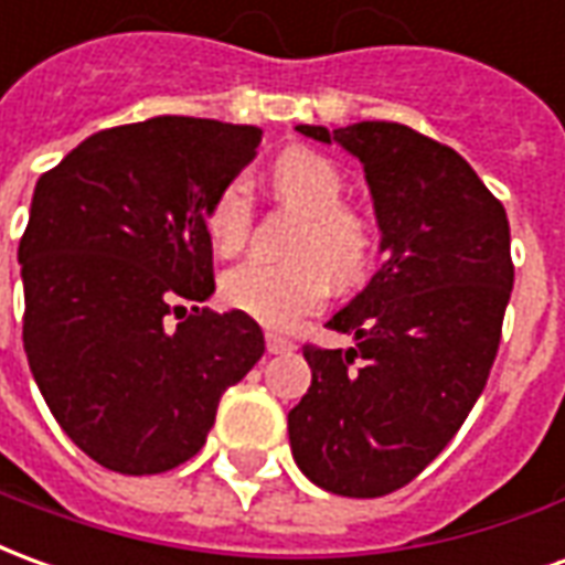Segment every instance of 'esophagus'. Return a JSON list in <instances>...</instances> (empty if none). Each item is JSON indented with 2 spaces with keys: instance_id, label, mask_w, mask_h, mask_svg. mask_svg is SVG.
Instances as JSON below:
<instances>
[{
  "instance_id": "34e87169",
  "label": "esophagus",
  "mask_w": 565,
  "mask_h": 565,
  "mask_svg": "<svg viewBox=\"0 0 565 565\" xmlns=\"http://www.w3.org/2000/svg\"><path fill=\"white\" fill-rule=\"evenodd\" d=\"M266 348H269V354H287V351H294V342L278 332H266Z\"/></svg>"
}]
</instances>
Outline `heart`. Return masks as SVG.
<instances>
[{"label":"heart","instance_id":"1","mask_svg":"<svg viewBox=\"0 0 565 565\" xmlns=\"http://www.w3.org/2000/svg\"><path fill=\"white\" fill-rule=\"evenodd\" d=\"M269 181L284 205L302 211L290 259L254 257L223 275V302L266 327H290L323 306L330 287L366 281L379 254V230L366 211L348 205L339 166L308 148L284 150L271 162ZM254 230V202L242 178H230L205 205V233L223 257L245 250Z\"/></svg>","mask_w":565,"mask_h":565}]
</instances>
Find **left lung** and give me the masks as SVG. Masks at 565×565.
Returning <instances> with one entry per match:
<instances>
[{"mask_svg": "<svg viewBox=\"0 0 565 565\" xmlns=\"http://www.w3.org/2000/svg\"><path fill=\"white\" fill-rule=\"evenodd\" d=\"M363 162L387 259L330 330L354 348L306 344L311 387L287 415L302 472L339 497L415 481L484 391L514 263L505 209L448 145L403 124L296 127Z\"/></svg>", "mask_w": 565, "mask_h": 565, "instance_id": "1", "label": "left lung"}]
</instances>
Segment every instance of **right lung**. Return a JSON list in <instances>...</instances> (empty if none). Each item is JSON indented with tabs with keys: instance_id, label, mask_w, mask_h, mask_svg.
<instances>
[{
	"instance_id": "obj_1",
	"label": "right lung",
	"mask_w": 565,
	"mask_h": 565,
	"mask_svg": "<svg viewBox=\"0 0 565 565\" xmlns=\"http://www.w3.org/2000/svg\"><path fill=\"white\" fill-rule=\"evenodd\" d=\"M259 141L257 127L150 117L81 141L35 184L23 351L56 424L111 472L199 454L223 391L266 351L254 318L199 308L214 294L205 205Z\"/></svg>"
}]
</instances>
